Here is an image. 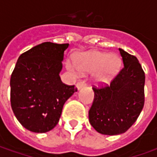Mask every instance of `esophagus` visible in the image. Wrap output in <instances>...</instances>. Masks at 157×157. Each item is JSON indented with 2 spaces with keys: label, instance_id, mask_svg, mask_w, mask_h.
I'll list each match as a JSON object with an SVG mask.
<instances>
[{
  "label": "esophagus",
  "instance_id": "34e87169",
  "mask_svg": "<svg viewBox=\"0 0 157 157\" xmlns=\"http://www.w3.org/2000/svg\"><path fill=\"white\" fill-rule=\"evenodd\" d=\"M86 86V83L84 81H78L77 83V85H76V86H77V89L78 90H79V89H81L82 87H84Z\"/></svg>",
  "mask_w": 157,
  "mask_h": 157
}]
</instances>
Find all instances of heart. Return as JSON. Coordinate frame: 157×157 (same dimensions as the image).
Instances as JSON below:
<instances>
[{"mask_svg": "<svg viewBox=\"0 0 157 157\" xmlns=\"http://www.w3.org/2000/svg\"><path fill=\"white\" fill-rule=\"evenodd\" d=\"M75 62L69 59L66 62L67 68L77 72L78 70L82 71L93 72L94 78L98 82L108 81L120 67L121 60L115 55H108L107 53L100 52H85L79 54Z\"/></svg>", "mask_w": 157, "mask_h": 157, "instance_id": "b5f03b06", "label": "heart"}]
</instances>
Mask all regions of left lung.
I'll return each instance as SVG.
<instances>
[{
  "mask_svg": "<svg viewBox=\"0 0 157 157\" xmlns=\"http://www.w3.org/2000/svg\"><path fill=\"white\" fill-rule=\"evenodd\" d=\"M123 66L109 85L94 86L89 121L97 132L115 136L125 133L139 117L144 105L145 73L138 59L119 49Z\"/></svg>",
  "mask_w": 157,
  "mask_h": 157,
  "instance_id": "left-lung-1",
  "label": "left lung"
}]
</instances>
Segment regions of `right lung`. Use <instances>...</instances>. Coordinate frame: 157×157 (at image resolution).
<instances>
[{"label": "right lung", "mask_w": 157, "mask_h": 157, "mask_svg": "<svg viewBox=\"0 0 157 157\" xmlns=\"http://www.w3.org/2000/svg\"><path fill=\"white\" fill-rule=\"evenodd\" d=\"M68 46L45 42L22 53L16 62L10 78L11 107L18 121L31 132L54 128L63 104L77 92L59 76Z\"/></svg>", "instance_id": "obj_1"}]
</instances>
